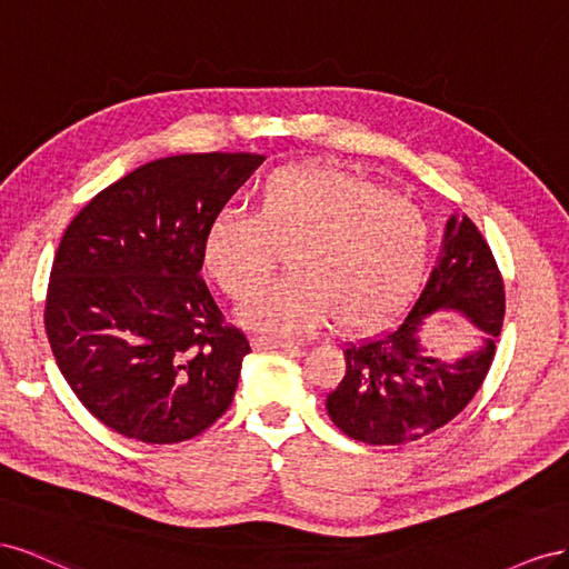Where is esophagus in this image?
<instances>
[{
	"instance_id": "1",
	"label": "esophagus",
	"mask_w": 569,
	"mask_h": 569,
	"mask_svg": "<svg viewBox=\"0 0 569 569\" xmlns=\"http://www.w3.org/2000/svg\"><path fill=\"white\" fill-rule=\"evenodd\" d=\"M252 346L257 350H269V348H281V350H298L300 343H296V340H286V338H267V336H259V338H252Z\"/></svg>"
}]
</instances>
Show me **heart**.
Here are the masks:
<instances>
[{"instance_id":"heart-1","label":"heart","mask_w":569,"mask_h":569,"mask_svg":"<svg viewBox=\"0 0 569 569\" xmlns=\"http://www.w3.org/2000/svg\"><path fill=\"white\" fill-rule=\"evenodd\" d=\"M419 209L365 176L281 167L252 188L248 214L219 212L202 240L207 273L250 300L281 253L289 276L254 298L242 321L302 333L331 319L340 333L377 329L410 300L427 262Z\"/></svg>"}]
</instances>
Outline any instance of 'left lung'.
I'll list each match as a JSON object with an SVG mask.
<instances>
[{"instance_id": "8db88e82", "label": "left lung", "mask_w": 569, "mask_h": 569, "mask_svg": "<svg viewBox=\"0 0 569 569\" xmlns=\"http://www.w3.org/2000/svg\"><path fill=\"white\" fill-rule=\"evenodd\" d=\"M436 311H458L480 329V343L443 361L420 340ZM506 315V290L489 242L472 219L450 217L438 262L396 329L348 346L346 375L327 396L333 425L355 441L400 446L446 427L489 375Z\"/></svg>"}]
</instances>
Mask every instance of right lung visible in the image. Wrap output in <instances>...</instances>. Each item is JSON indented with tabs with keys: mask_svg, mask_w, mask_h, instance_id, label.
<instances>
[{
	"mask_svg": "<svg viewBox=\"0 0 569 569\" xmlns=\"http://www.w3.org/2000/svg\"><path fill=\"white\" fill-rule=\"evenodd\" d=\"M262 161L248 152L154 159L69 223L44 329L63 379L104 427L181 443L229 410L250 343L200 276L202 240Z\"/></svg>",
	"mask_w": 569,
	"mask_h": 569,
	"instance_id": "1",
	"label": "right lung"
}]
</instances>
